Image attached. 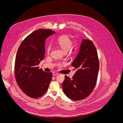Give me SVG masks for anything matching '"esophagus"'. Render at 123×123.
Instances as JSON below:
<instances>
[{
    "label": "esophagus",
    "mask_w": 123,
    "mask_h": 123,
    "mask_svg": "<svg viewBox=\"0 0 123 123\" xmlns=\"http://www.w3.org/2000/svg\"><path fill=\"white\" fill-rule=\"evenodd\" d=\"M59 74L57 73H56V72H54L53 73H52V74H53V75H58Z\"/></svg>",
    "instance_id": "esophagus-1"
}]
</instances>
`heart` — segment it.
<instances>
[{
	"label": "heart",
	"instance_id": "obj_1",
	"mask_svg": "<svg viewBox=\"0 0 123 123\" xmlns=\"http://www.w3.org/2000/svg\"><path fill=\"white\" fill-rule=\"evenodd\" d=\"M56 44L59 46L65 52L69 51L71 53L74 52L73 48L72 47L73 45V41L67 36H62L59 37L56 41ZM51 50V46L49 45L47 48V53L49 54ZM63 65L61 63H58L57 66L61 67Z\"/></svg>",
	"mask_w": 123,
	"mask_h": 123
}]
</instances>
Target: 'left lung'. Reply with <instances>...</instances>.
Instances as JSON below:
<instances>
[{"mask_svg":"<svg viewBox=\"0 0 123 123\" xmlns=\"http://www.w3.org/2000/svg\"><path fill=\"white\" fill-rule=\"evenodd\" d=\"M78 54L72 63L76 72L72 78L65 75L62 83L64 93L74 101L89 96L95 86L99 61L95 46L88 39H82Z\"/></svg>","mask_w":123,"mask_h":123,"instance_id":"8db88e82","label":"left lung"}]
</instances>
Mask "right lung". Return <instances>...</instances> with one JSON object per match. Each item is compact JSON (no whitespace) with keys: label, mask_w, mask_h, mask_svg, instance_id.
<instances>
[{"label":"right lung","mask_w":123,"mask_h":123,"mask_svg":"<svg viewBox=\"0 0 123 123\" xmlns=\"http://www.w3.org/2000/svg\"><path fill=\"white\" fill-rule=\"evenodd\" d=\"M55 33L49 29H38L22 42L15 61L14 74L16 82L28 96L38 98L46 92L52 74L46 73L38 65L44 59L46 38Z\"/></svg>","instance_id":"right-lung-1"}]
</instances>
